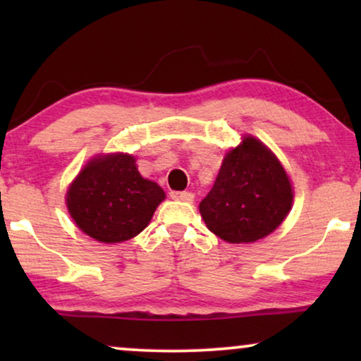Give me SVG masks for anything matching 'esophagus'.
Segmentation results:
<instances>
[{
    "instance_id": "esophagus-1",
    "label": "esophagus",
    "mask_w": 361,
    "mask_h": 361,
    "mask_svg": "<svg viewBox=\"0 0 361 361\" xmlns=\"http://www.w3.org/2000/svg\"><path fill=\"white\" fill-rule=\"evenodd\" d=\"M171 197L174 200H182V202L194 200V194H192V192H185V190H172Z\"/></svg>"
}]
</instances>
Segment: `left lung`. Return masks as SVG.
I'll use <instances>...</instances> for the list:
<instances>
[{"label":"left lung","mask_w":361,"mask_h":361,"mask_svg":"<svg viewBox=\"0 0 361 361\" xmlns=\"http://www.w3.org/2000/svg\"><path fill=\"white\" fill-rule=\"evenodd\" d=\"M289 177L263 142L246 136L225 156L212 190L200 202L202 219L228 243H251L283 224L293 205Z\"/></svg>","instance_id":"1"}]
</instances>
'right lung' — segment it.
Instances as JSON below:
<instances>
[{
    "instance_id": "right-lung-1",
    "label": "right lung",
    "mask_w": 361,
    "mask_h": 361,
    "mask_svg": "<svg viewBox=\"0 0 361 361\" xmlns=\"http://www.w3.org/2000/svg\"><path fill=\"white\" fill-rule=\"evenodd\" d=\"M130 154L88 162L67 192V209L78 228L102 243H120L149 224L166 199L156 182L142 179Z\"/></svg>"
}]
</instances>
